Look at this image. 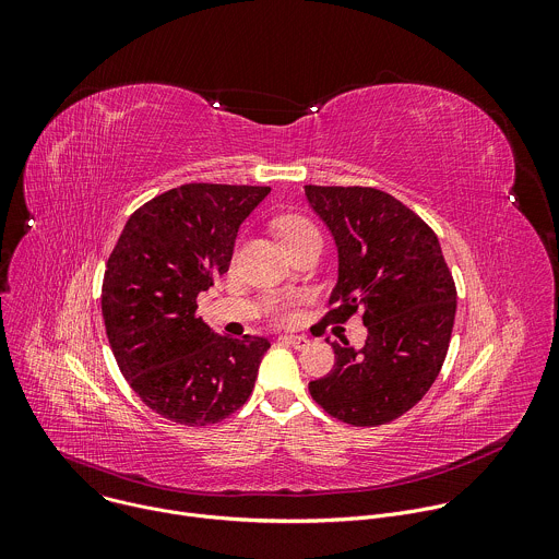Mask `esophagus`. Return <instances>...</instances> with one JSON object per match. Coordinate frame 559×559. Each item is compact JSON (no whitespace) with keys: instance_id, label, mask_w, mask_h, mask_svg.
Instances as JSON below:
<instances>
[{"instance_id":"obj_1","label":"esophagus","mask_w":559,"mask_h":559,"mask_svg":"<svg viewBox=\"0 0 559 559\" xmlns=\"http://www.w3.org/2000/svg\"><path fill=\"white\" fill-rule=\"evenodd\" d=\"M281 341L287 343V345H292L294 349H305V347L309 345V338H307V336H294V334H285V336H281Z\"/></svg>"}]
</instances>
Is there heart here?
<instances>
[{
	"label": "heart",
	"instance_id": "1",
	"mask_svg": "<svg viewBox=\"0 0 559 559\" xmlns=\"http://www.w3.org/2000/svg\"><path fill=\"white\" fill-rule=\"evenodd\" d=\"M276 229H278V236L283 238V243L289 252L300 248L307 241H313V238H321V231H318V227L307 216H300V214L281 216L276 221ZM270 316L274 318L276 323H287L292 318V302L289 300L272 302L270 305Z\"/></svg>",
	"mask_w": 559,
	"mask_h": 559
}]
</instances>
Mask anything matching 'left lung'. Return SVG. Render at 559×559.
Listing matches in <instances>:
<instances>
[{
    "label": "left lung",
    "mask_w": 559,
    "mask_h": 559,
    "mask_svg": "<svg viewBox=\"0 0 559 559\" xmlns=\"http://www.w3.org/2000/svg\"><path fill=\"white\" fill-rule=\"evenodd\" d=\"M305 194L338 248V283L323 321L347 323L362 311L367 328L360 349L347 338L332 343L334 369L311 380L309 393L341 423H391L423 401L442 369L453 276L436 231L391 194L360 186H305Z\"/></svg>",
    "instance_id": "left-lung-1"
}]
</instances>
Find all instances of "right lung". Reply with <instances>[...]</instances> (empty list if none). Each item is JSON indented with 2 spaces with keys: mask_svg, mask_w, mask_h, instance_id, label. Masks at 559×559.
<instances>
[{
  "mask_svg": "<svg viewBox=\"0 0 559 559\" xmlns=\"http://www.w3.org/2000/svg\"><path fill=\"white\" fill-rule=\"evenodd\" d=\"M267 194V186L173 188L128 218L106 263L102 311L117 365L173 423H221L254 389L270 341L214 334L197 316V296L227 272L238 227Z\"/></svg>",
  "mask_w": 559,
  "mask_h": 559,
  "instance_id": "add662e5",
  "label": "right lung"
}]
</instances>
